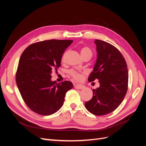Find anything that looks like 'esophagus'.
Masks as SVG:
<instances>
[{
	"label": "esophagus",
	"mask_w": 146,
	"mask_h": 146,
	"mask_svg": "<svg viewBox=\"0 0 146 146\" xmlns=\"http://www.w3.org/2000/svg\"><path fill=\"white\" fill-rule=\"evenodd\" d=\"M74 87L75 88H76V89L80 90V89H83V88H84L85 86L82 85H74Z\"/></svg>",
	"instance_id": "34e87169"
}]
</instances>
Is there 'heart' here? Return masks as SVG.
I'll return each mask as SVG.
<instances>
[{
  "label": "heart",
  "instance_id": "heart-1",
  "mask_svg": "<svg viewBox=\"0 0 146 146\" xmlns=\"http://www.w3.org/2000/svg\"><path fill=\"white\" fill-rule=\"evenodd\" d=\"M80 54L82 58L85 56H89L91 58L92 55V51L89 47L84 46L80 48ZM69 73L70 75V76L76 80H80L82 78L81 74L75 70H70L69 71Z\"/></svg>",
  "mask_w": 146,
  "mask_h": 146
}]
</instances>
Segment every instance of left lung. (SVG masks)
<instances>
[{
    "label": "left lung",
    "mask_w": 146,
    "mask_h": 146,
    "mask_svg": "<svg viewBox=\"0 0 146 146\" xmlns=\"http://www.w3.org/2000/svg\"><path fill=\"white\" fill-rule=\"evenodd\" d=\"M94 42L98 58L88 80L98 79L100 86L92 90V98L85 105L92 114L103 116L114 111L122 103L128 89L129 73L126 61L116 47L100 39Z\"/></svg>",
    "instance_id": "left-lung-1"
}]
</instances>
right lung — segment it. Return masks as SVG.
Wrapping results in <instances>:
<instances>
[{
    "mask_svg": "<svg viewBox=\"0 0 146 146\" xmlns=\"http://www.w3.org/2000/svg\"><path fill=\"white\" fill-rule=\"evenodd\" d=\"M72 40L50 39L30 44L19 61L16 81L24 102L43 116L56 113L63 105L66 92L73 88L69 81L51 80L52 70L61 66V57Z\"/></svg>",
    "mask_w": 146,
    "mask_h": 146,
    "instance_id": "add662e5",
    "label": "right lung"
}]
</instances>
